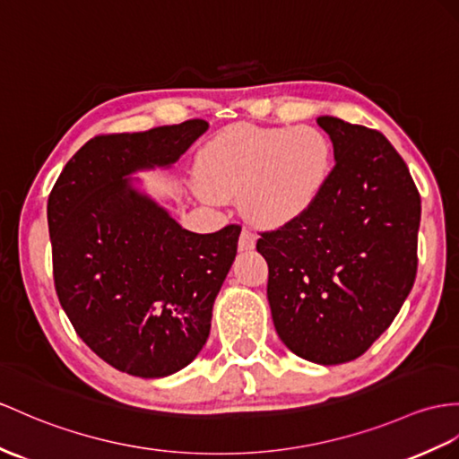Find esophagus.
Returning a JSON list of instances; mask_svg holds the SVG:
<instances>
[{"instance_id":"1","label":"esophagus","mask_w":459,"mask_h":459,"mask_svg":"<svg viewBox=\"0 0 459 459\" xmlns=\"http://www.w3.org/2000/svg\"><path fill=\"white\" fill-rule=\"evenodd\" d=\"M255 245H256L255 233H253V231H249V230H243V231H241V236H239V241H238V247H239V251H253V249H255Z\"/></svg>"}]
</instances>
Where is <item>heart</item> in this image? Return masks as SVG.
<instances>
[{"instance_id": "1", "label": "heart", "mask_w": 459, "mask_h": 459, "mask_svg": "<svg viewBox=\"0 0 459 459\" xmlns=\"http://www.w3.org/2000/svg\"><path fill=\"white\" fill-rule=\"evenodd\" d=\"M333 171V145L314 126L236 125L198 155L203 200L241 195V210L264 228H281L314 208Z\"/></svg>"}]
</instances>
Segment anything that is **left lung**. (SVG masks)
Wrapping results in <instances>:
<instances>
[{
  "mask_svg": "<svg viewBox=\"0 0 459 459\" xmlns=\"http://www.w3.org/2000/svg\"><path fill=\"white\" fill-rule=\"evenodd\" d=\"M334 167L314 208L256 241L278 337L299 359H359L399 314L417 274L420 196L384 134L317 117Z\"/></svg>",
  "mask_w": 459,
  "mask_h": 459,
  "instance_id": "left-lung-1",
  "label": "left lung"
}]
</instances>
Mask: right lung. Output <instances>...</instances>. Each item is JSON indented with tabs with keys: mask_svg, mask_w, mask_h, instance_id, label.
I'll return each mask as SVG.
<instances>
[{
	"mask_svg": "<svg viewBox=\"0 0 459 459\" xmlns=\"http://www.w3.org/2000/svg\"><path fill=\"white\" fill-rule=\"evenodd\" d=\"M206 120L89 140L48 196L54 284L75 333L99 359L138 377L191 364L236 261L241 228H181L132 177L169 169Z\"/></svg>",
	"mask_w": 459,
	"mask_h": 459,
	"instance_id": "obj_1",
	"label": "right lung"
}]
</instances>
